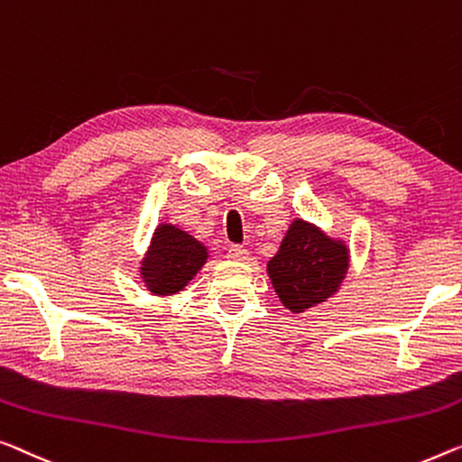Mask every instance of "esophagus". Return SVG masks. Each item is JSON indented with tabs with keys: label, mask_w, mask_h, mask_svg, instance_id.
I'll list each match as a JSON object with an SVG mask.
<instances>
[{
	"label": "esophagus",
	"mask_w": 462,
	"mask_h": 462,
	"mask_svg": "<svg viewBox=\"0 0 462 462\" xmlns=\"http://www.w3.org/2000/svg\"><path fill=\"white\" fill-rule=\"evenodd\" d=\"M228 257L234 261H245L246 257H249V249H245V246H240V245H230Z\"/></svg>",
	"instance_id": "esophagus-1"
}]
</instances>
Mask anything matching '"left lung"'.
<instances>
[{"instance_id": "1", "label": "left lung", "mask_w": 462, "mask_h": 462, "mask_svg": "<svg viewBox=\"0 0 462 462\" xmlns=\"http://www.w3.org/2000/svg\"><path fill=\"white\" fill-rule=\"evenodd\" d=\"M346 270V246L302 219L291 226L278 254L267 263L275 292L294 313L334 294Z\"/></svg>"}]
</instances>
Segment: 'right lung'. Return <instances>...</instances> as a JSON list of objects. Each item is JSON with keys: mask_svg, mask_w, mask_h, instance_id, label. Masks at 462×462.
Wrapping results in <instances>:
<instances>
[{"mask_svg": "<svg viewBox=\"0 0 462 462\" xmlns=\"http://www.w3.org/2000/svg\"><path fill=\"white\" fill-rule=\"evenodd\" d=\"M208 259L201 243L174 226H160L143 261V280L151 292L174 294L187 286Z\"/></svg>", "mask_w": 462, "mask_h": 462, "instance_id": "add662e5", "label": "right lung"}]
</instances>
